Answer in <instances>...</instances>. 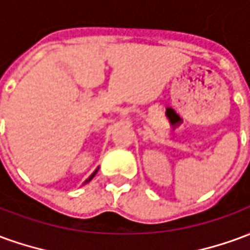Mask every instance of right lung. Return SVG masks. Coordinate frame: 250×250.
Listing matches in <instances>:
<instances>
[{
  "instance_id": "add662e5",
  "label": "right lung",
  "mask_w": 250,
  "mask_h": 250,
  "mask_svg": "<svg viewBox=\"0 0 250 250\" xmlns=\"http://www.w3.org/2000/svg\"><path fill=\"white\" fill-rule=\"evenodd\" d=\"M99 170V168H98ZM98 170H96V171H93L92 174H91V175H89V178L87 179V181H85V182H84V184H88V182H89V181H91V179L93 178V177H95V175H96V173H98Z\"/></svg>"
}]
</instances>
